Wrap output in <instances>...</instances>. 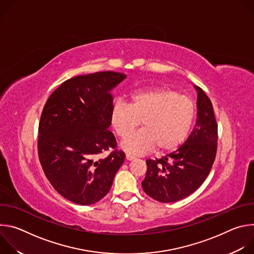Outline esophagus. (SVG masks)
<instances>
[{"instance_id":"obj_1","label":"esophagus","mask_w":254,"mask_h":254,"mask_svg":"<svg viewBox=\"0 0 254 254\" xmlns=\"http://www.w3.org/2000/svg\"><path fill=\"white\" fill-rule=\"evenodd\" d=\"M126 158H127V160H128V161H131V160H133L135 157H134L133 155L129 154V153H127V155H126Z\"/></svg>"}]
</instances>
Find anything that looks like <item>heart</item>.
I'll list each match as a JSON object with an SVG mask.
<instances>
[{"label":"heart","instance_id":"1","mask_svg":"<svg viewBox=\"0 0 254 254\" xmlns=\"http://www.w3.org/2000/svg\"><path fill=\"white\" fill-rule=\"evenodd\" d=\"M128 104L116 101L110 122L118 136L127 137L139 124L143 128L130 134L123 148L140 155L157 148L160 154L175 151L187 138L195 118L193 101L178 91L157 87L132 92Z\"/></svg>","mask_w":254,"mask_h":254}]
</instances>
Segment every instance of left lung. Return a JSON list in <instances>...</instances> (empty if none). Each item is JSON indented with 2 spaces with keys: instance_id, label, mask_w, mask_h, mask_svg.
Segmentation results:
<instances>
[{
  "instance_id": "left-lung-1",
  "label": "left lung",
  "mask_w": 254,
  "mask_h": 254,
  "mask_svg": "<svg viewBox=\"0 0 254 254\" xmlns=\"http://www.w3.org/2000/svg\"><path fill=\"white\" fill-rule=\"evenodd\" d=\"M198 94L197 121L187 140L177 151L156 160H147L142 189L153 199L171 203L195 192L209 175L217 152L218 126L213 105L205 91Z\"/></svg>"
}]
</instances>
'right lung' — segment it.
Here are the masks:
<instances>
[{
    "label": "right lung",
    "instance_id": "right-lung-1",
    "mask_svg": "<svg viewBox=\"0 0 254 254\" xmlns=\"http://www.w3.org/2000/svg\"><path fill=\"white\" fill-rule=\"evenodd\" d=\"M127 76L115 71L64 81L47 99L39 123L38 156L53 188L67 200L91 205L110 192L125 162L108 129L111 90ZM111 149L109 156H98Z\"/></svg>",
    "mask_w": 254,
    "mask_h": 254
}]
</instances>
